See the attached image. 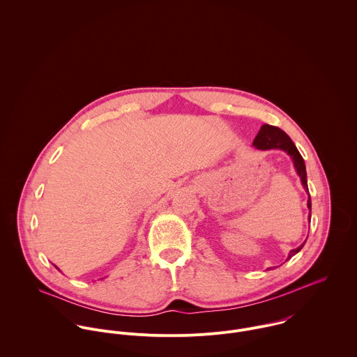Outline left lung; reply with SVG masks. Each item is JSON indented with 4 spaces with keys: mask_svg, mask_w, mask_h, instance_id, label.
I'll return each instance as SVG.
<instances>
[{
    "mask_svg": "<svg viewBox=\"0 0 357 357\" xmlns=\"http://www.w3.org/2000/svg\"><path fill=\"white\" fill-rule=\"evenodd\" d=\"M253 146L258 150H272V149H280L283 151L289 153L293 158L296 170L298 173V176L301 177V183L304 185L306 191H307V183H306V169L305 162L301 156V153H298L297 147L294 146V143L291 142V139L280 129L272 125H262L258 135L255 136ZM309 192V191H307ZM307 207H309V218H310V211H312V202H310V197L307 199ZM305 245V243H304ZM303 245V246H304ZM303 246H300L298 249H294L290 252L289 258H291L293 255H297Z\"/></svg>",
    "mask_w": 357,
    "mask_h": 357,
    "instance_id": "1",
    "label": "left lung"
}]
</instances>
